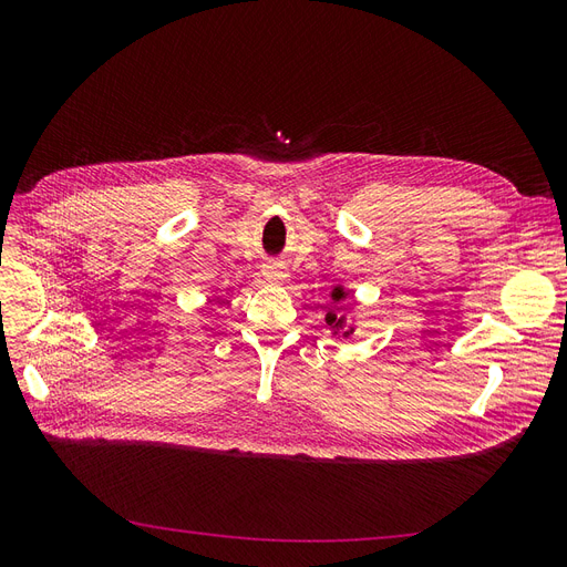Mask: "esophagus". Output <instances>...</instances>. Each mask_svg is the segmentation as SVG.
<instances>
[{"label":"esophagus","mask_w":567,"mask_h":567,"mask_svg":"<svg viewBox=\"0 0 567 567\" xmlns=\"http://www.w3.org/2000/svg\"><path fill=\"white\" fill-rule=\"evenodd\" d=\"M262 277H265L269 284L281 286V284L288 279V269H286V265L279 262V260H269V262L265 265V269H262Z\"/></svg>","instance_id":"obj_1"}]
</instances>
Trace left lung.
Returning a JSON list of instances; mask_svg holds the SVG:
<instances>
[{"label": "left lung", "mask_w": 567, "mask_h": 567, "mask_svg": "<svg viewBox=\"0 0 567 567\" xmlns=\"http://www.w3.org/2000/svg\"><path fill=\"white\" fill-rule=\"evenodd\" d=\"M340 298H342V290H340V288H336V290H333V300H340ZM336 321H338V317H336L333 312L326 315V323L331 326V323H336Z\"/></svg>", "instance_id": "8db88e82"}]
</instances>
